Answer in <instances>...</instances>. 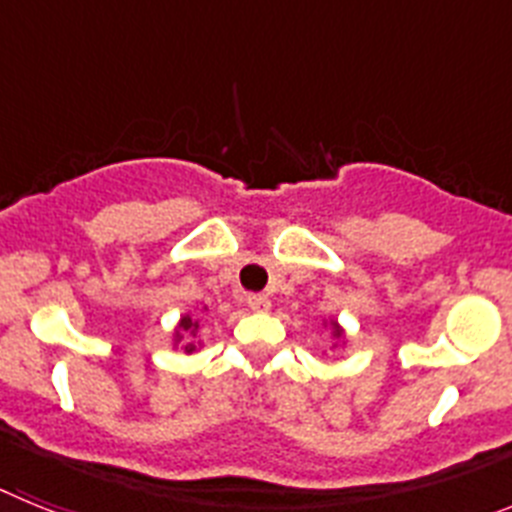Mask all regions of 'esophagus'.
Segmentation results:
<instances>
[{
	"mask_svg": "<svg viewBox=\"0 0 512 512\" xmlns=\"http://www.w3.org/2000/svg\"><path fill=\"white\" fill-rule=\"evenodd\" d=\"M246 302H248V307H251L253 312H266L271 307L269 297H266V295H248Z\"/></svg>",
	"mask_w": 512,
	"mask_h": 512,
	"instance_id": "esophagus-1",
	"label": "esophagus"
}]
</instances>
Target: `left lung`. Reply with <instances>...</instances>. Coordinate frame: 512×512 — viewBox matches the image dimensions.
Here are the masks:
<instances>
[{
	"label": "left lung",
	"instance_id": "1",
	"mask_svg": "<svg viewBox=\"0 0 512 512\" xmlns=\"http://www.w3.org/2000/svg\"><path fill=\"white\" fill-rule=\"evenodd\" d=\"M330 325H333V336H343V330H341V325H338V323H330Z\"/></svg>",
	"mask_w": 512,
	"mask_h": 512
}]
</instances>
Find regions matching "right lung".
<instances>
[{"label":"right lung","instance_id":"add662e5","mask_svg":"<svg viewBox=\"0 0 512 512\" xmlns=\"http://www.w3.org/2000/svg\"><path fill=\"white\" fill-rule=\"evenodd\" d=\"M197 330H200V320H194L192 315H184V318L179 320V325H176L174 341L179 343L184 336H197ZM184 351H187V354H192V351H197V346H194V343H187V346H184Z\"/></svg>","mask_w":512,"mask_h":512}]
</instances>
